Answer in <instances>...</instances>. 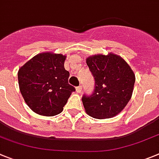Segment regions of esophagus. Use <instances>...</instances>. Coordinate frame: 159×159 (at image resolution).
I'll return each instance as SVG.
<instances>
[{
	"label": "esophagus",
	"mask_w": 159,
	"mask_h": 159,
	"mask_svg": "<svg viewBox=\"0 0 159 159\" xmlns=\"http://www.w3.org/2000/svg\"><path fill=\"white\" fill-rule=\"evenodd\" d=\"M82 88H83L82 86H79V87H77L76 88H75V90H76V92L78 93V94L81 93V91H82Z\"/></svg>",
	"instance_id": "1"
}]
</instances>
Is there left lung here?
I'll use <instances>...</instances> for the list:
<instances>
[{
  "instance_id": "8db88e82",
  "label": "left lung",
  "mask_w": 159,
  "mask_h": 159,
  "mask_svg": "<svg viewBox=\"0 0 159 159\" xmlns=\"http://www.w3.org/2000/svg\"><path fill=\"white\" fill-rule=\"evenodd\" d=\"M86 62L94 78V89L91 95L83 96L84 109L94 118H111L132 97L136 80L133 71L123 58L113 53L89 57Z\"/></svg>"
}]
</instances>
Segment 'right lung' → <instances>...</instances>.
<instances>
[{
  "label": "right lung",
  "mask_w": 159,
  "mask_h": 159,
  "mask_svg": "<svg viewBox=\"0 0 159 159\" xmlns=\"http://www.w3.org/2000/svg\"><path fill=\"white\" fill-rule=\"evenodd\" d=\"M62 54L36 55L19 69L18 81L23 99L34 113L55 116L63 110L75 87L68 84L69 72Z\"/></svg>",
  "instance_id": "1"
}]
</instances>
